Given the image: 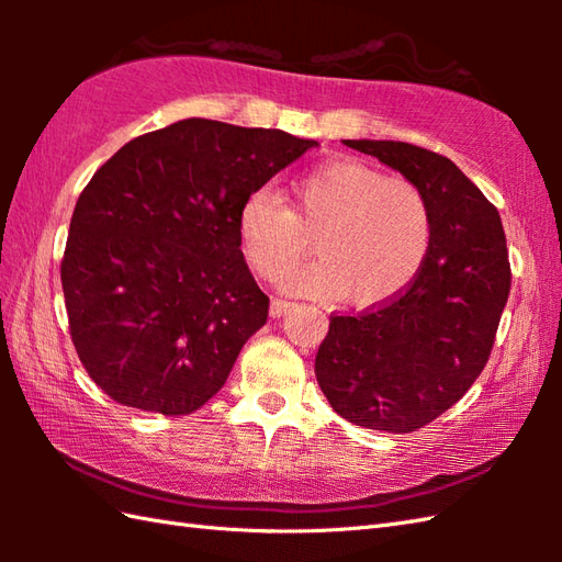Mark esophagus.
Wrapping results in <instances>:
<instances>
[{
	"mask_svg": "<svg viewBox=\"0 0 562 562\" xmlns=\"http://www.w3.org/2000/svg\"><path fill=\"white\" fill-rule=\"evenodd\" d=\"M296 304L290 302V300H282V296H274V300L270 302V316H282L288 314L290 308H294Z\"/></svg>",
	"mask_w": 562,
	"mask_h": 562,
	"instance_id": "obj_1",
	"label": "esophagus"
}]
</instances>
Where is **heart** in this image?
<instances>
[{
    "mask_svg": "<svg viewBox=\"0 0 562 562\" xmlns=\"http://www.w3.org/2000/svg\"><path fill=\"white\" fill-rule=\"evenodd\" d=\"M241 250L260 278L274 280L304 254L314 232L318 256L282 278V288L338 296L357 306L386 302L420 270L429 248L425 195L357 159H330L292 186V207L256 188L238 207Z\"/></svg>",
    "mask_w": 562,
    "mask_h": 562,
    "instance_id": "heart-1",
    "label": "heart"
}]
</instances>
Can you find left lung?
I'll use <instances>...</instances> for the list:
<instances>
[{
	"label": "left lung",
	"instance_id": "obj_1",
	"mask_svg": "<svg viewBox=\"0 0 562 562\" xmlns=\"http://www.w3.org/2000/svg\"><path fill=\"white\" fill-rule=\"evenodd\" d=\"M427 200L429 248L413 282L372 312L330 316L316 379L348 423L415 432L449 411L491 357L509 296L499 212L451 159L393 139H342Z\"/></svg>",
	"mask_w": 562,
	"mask_h": 562
}]
</instances>
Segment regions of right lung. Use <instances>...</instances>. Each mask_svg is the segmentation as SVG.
I'll return each instance as SVG.
<instances>
[{"label": "right lung", "mask_w": 562, "mask_h": 562, "mask_svg": "<svg viewBox=\"0 0 562 562\" xmlns=\"http://www.w3.org/2000/svg\"><path fill=\"white\" fill-rule=\"evenodd\" d=\"M316 145L188 117L93 173L59 278L79 360L115 403L188 415L224 386L270 306L241 254L238 207Z\"/></svg>", "instance_id": "obj_1"}]
</instances>
